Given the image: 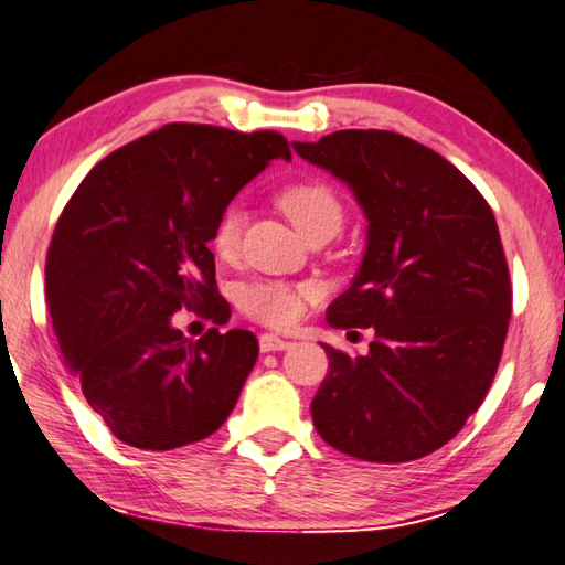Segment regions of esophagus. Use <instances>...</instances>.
I'll list each match as a JSON object with an SVG mask.
<instances>
[{
    "instance_id": "34e87169",
    "label": "esophagus",
    "mask_w": 565,
    "mask_h": 565,
    "mask_svg": "<svg viewBox=\"0 0 565 565\" xmlns=\"http://www.w3.org/2000/svg\"><path fill=\"white\" fill-rule=\"evenodd\" d=\"M291 345V341H286V338H279L274 333H262L259 335V348L262 353H269V351H286V348Z\"/></svg>"
}]
</instances>
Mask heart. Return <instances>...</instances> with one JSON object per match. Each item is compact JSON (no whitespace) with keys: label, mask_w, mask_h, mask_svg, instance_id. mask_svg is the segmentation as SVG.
Instances as JSON below:
<instances>
[{"label":"heart","mask_w":565,"mask_h":565,"mask_svg":"<svg viewBox=\"0 0 565 565\" xmlns=\"http://www.w3.org/2000/svg\"><path fill=\"white\" fill-rule=\"evenodd\" d=\"M279 204L286 217L294 222L306 239L313 234H335L343 227V202L331 184L309 180L296 182L281 190ZM247 212L239 202H230L220 210L212 224L210 247L220 259L230 262L237 256ZM318 296L313 284H286V281H249L237 289V306L244 316L264 326L286 328L299 321L306 303Z\"/></svg>","instance_id":"b5f03b06"}]
</instances>
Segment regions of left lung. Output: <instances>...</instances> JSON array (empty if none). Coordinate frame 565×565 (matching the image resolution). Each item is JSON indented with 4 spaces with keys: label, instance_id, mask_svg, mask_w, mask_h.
Returning <instances> with one entry per match:
<instances>
[{
    "label": "left lung",
    "instance_id": "1",
    "mask_svg": "<svg viewBox=\"0 0 565 565\" xmlns=\"http://www.w3.org/2000/svg\"><path fill=\"white\" fill-rule=\"evenodd\" d=\"M294 150L355 192L367 249L333 328H373L367 355L323 343L313 425L348 457L397 465L447 445L484 403L511 281L494 212L452 162L393 130H335Z\"/></svg>",
    "mask_w": 565,
    "mask_h": 565
}]
</instances>
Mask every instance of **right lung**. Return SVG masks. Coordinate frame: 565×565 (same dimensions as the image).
Instances as JSON below:
<instances>
[{"mask_svg": "<svg viewBox=\"0 0 565 565\" xmlns=\"http://www.w3.org/2000/svg\"><path fill=\"white\" fill-rule=\"evenodd\" d=\"M274 158L276 130L170 122L104 158L71 194L46 254V306L68 371L120 443L150 452L210 437L259 355L249 331L190 341L180 309L224 321L212 224Z\"/></svg>", "mask_w": 565, "mask_h": 565, "instance_id": "1", "label": "right lung"}]
</instances>
